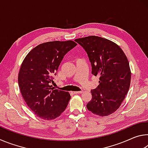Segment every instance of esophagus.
<instances>
[{
  "instance_id": "34e87169",
  "label": "esophagus",
  "mask_w": 148,
  "mask_h": 148,
  "mask_svg": "<svg viewBox=\"0 0 148 148\" xmlns=\"http://www.w3.org/2000/svg\"><path fill=\"white\" fill-rule=\"evenodd\" d=\"M82 92H83V91H74L73 93L74 94H81V93H82Z\"/></svg>"
}]
</instances>
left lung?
<instances>
[{"mask_svg": "<svg viewBox=\"0 0 148 148\" xmlns=\"http://www.w3.org/2000/svg\"><path fill=\"white\" fill-rule=\"evenodd\" d=\"M75 41L84 47L92 66V74L99 76V85L91 90L88 110L101 117L113 114L129 91L131 72L129 61L118 45L106 38L89 36Z\"/></svg>", "mask_w": 148, "mask_h": 148, "instance_id": "8db88e82", "label": "left lung"}]
</instances>
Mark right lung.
<instances>
[{"mask_svg":"<svg viewBox=\"0 0 148 148\" xmlns=\"http://www.w3.org/2000/svg\"><path fill=\"white\" fill-rule=\"evenodd\" d=\"M76 45L72 40L45 42L34 47L22 62L18 74L20 91L31 111L42 119H56L67 107L69 92L54 89L50 84L64 55Z\"/></svg>","mask_w":148,"mask_h":148,"instance_id":"obj_1","label":"right lung"}]
</instances>
